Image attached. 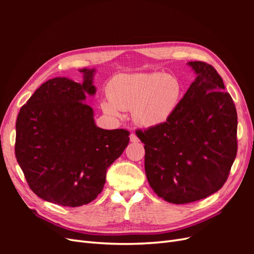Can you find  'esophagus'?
<instances>
[{
  "instance_id": "obj_1",
  "label": "esophagus",
  "mask_w": 254,
  "mask_h": 254,
  "mask_svg": "<svg viewBox=\"0 0 254 254\" xmlns=\"http://www.w3.org/2000/svg\"><path fill=\"white\" fill-rule=\"evenodd\" d=\"M139 141H140V140H139V137H137L134 133H131V134H130V142H132V143H137Z\"/></svg>"
}]
</instances>
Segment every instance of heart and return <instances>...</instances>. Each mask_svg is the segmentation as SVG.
<instances>
[{"label": "heart", "mask_w": 254, "mask_h": 254, "mask_svg": "<svg viewBox=\"0 0 254 254\" xmlns=\"http://www.w3.org/2000/svg\"><path fill=\"white\" fill-rule=\"evenodd\" d=\"M182 84L172 75L159 72L119 74L108 84V96L102 103L103 111L112 118H122L132 109L137 125L155 128L168 122L178 109Z\"/></svg>", "instance_id": "b5f03b06"}]
</instances>
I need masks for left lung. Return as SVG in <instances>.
Listing matches in <instances>:
<instances>
[{
  "label": "left lung",
  "instance_id": "left-lung-1",
  "mask_svg": "<svg viewBox=\"0 0 254 254\" xmlns=\"http://www.w3.org/2000/svg\"><path fill=\"white\" fill-rule=\"evenodd\" d=\"M178 109L165 124L136 130L144 143L149 186L165 201L200 200L221 189L237 151V113L224 81L202 61Z\"/></svg>",
  "mask_w": 254,
  "mask_h": 254
}]
</instances>
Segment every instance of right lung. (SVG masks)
Masks as SVG:
<instances>
[{
  "instance_id": "obj_1",
  "label": "right lung",
  "mask_w": 254,
  "mask_h": 254,
  "mask_svg": "<svg viewBox=\"0 0 254 254\" xmlns=\"http://www.w3.org/2000/svg\"><path fill=\"white\" fill-rule=\"evenodd\" d=\"M82 83L55 77L42 83L21 108L16 158L29 188L45 201L80 206L101 193L109 166L129 143L124 129L96 126L87 105L96 68L83 67Z\"/></svg>"
}]
</instances>
